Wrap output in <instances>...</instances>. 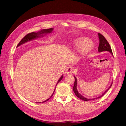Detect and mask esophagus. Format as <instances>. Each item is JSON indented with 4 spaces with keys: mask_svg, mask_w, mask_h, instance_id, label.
<instances>
[{
    "mask_svg": "<svg viewBox=\"0 0 126 126\" xmlns=\"http://www.w3.org/2000/svg\"><path fill=\"white\" fill-rule=\"evenodd\" d=\"M73 71H74V69H73V68H72V67H68L66 69V70H65V74L66 75H71L72 73H73Z\"/></svg>",
    "mask_w": 126,
    "mask_h": 126,
    "instance_id": "obj_1",
    "label": "esophagus"
}]
</instances>
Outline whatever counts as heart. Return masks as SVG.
<instances>
[{
  "label": "heart",
  "instance_id": "heart-1",
  "mask_svg": "<svg viewBox=\"0 0 126 126\" xmlns=\"http://www.w3.org/2000/svg\"><path fill=\"white\" fill-rule=\"evenodd\" d=\"M72 46L75 49H80L82 56H85L92 50L94 45L90 40L86 37H80L76 39L72 43Z\"/></svg>",
  "mask_w": 126,
  "mask_h": 126
}]
</instances>
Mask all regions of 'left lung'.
I'll return each instance as SVG.
<instances>
[{
    "label": "left lung",
    "mask_w": 126,
    "mask_h": 126,
    "mask_svg": "<svg viewBox=\"0 0 126 126\" xmlns=\"http://www.w3.org/2000/svg\"><path fill=\"white\" fill-rule=\"evenodd\" d=\"M98 35L99 39V47H98V52H102V51H108L112 55V56H113V54H112L111 47H110V45L108 43V42L107 41V40L105 38L104 36H103L101 35V34L98 33ZM74 77H75V82H74V87H73V88H72V89H73L74 93H75V94L76 96H77V97H78L80 99H81L82 100L86 101H89V100H94V99H98V98H100L102 97L106 93L107 91L110 88H111V87L112 86V82H111V85H110V86H109L108 88L101 95H100V96H99V97L94 98H87L85 97H83L82 94H81L78 92V91L77 88V78H76L75 76H74Z\"/></svg>",
    "instance_id": "obj_1"
}]
</instances>
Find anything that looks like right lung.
Wrapping results in <instances>:
<instances>
[{
  "label": "right lung",
  "mask_w": 126,
  "mask_h": 126,
  "mask_svg": "<svg viewBox=\"0 0 126 126\" xmlns=\"http://www.w3.org/2000/svg\"><path fill=\"white\" fill-rule=\"evenodd\" d=\"M53 30H54V28H49V29H42L41 30H40V31L38 32H31L30 33H28L27 35L26 36H25L23 38H22L21 39V40L19 43L18 45H17V47L20 46V45L24 44L26 43H27L28 41H32V40H34L35 39H37V38H41V37H43L44 36H45V35H46L47 34H48V33H51L53 31ZM63 75L62 76H61V77L59 79V80H58V81H57V84L56 85V87H55V88L54 89V92H53L52 94L51 95V96L49 97L48 99H47V100H46L44 101H43L42 102H45L46 101H47V100H48L49 99H50L52 96H53V94H54V92L55 91V89H56V86L58 84V83H59V82H60L63 79ZM37 103H41V102H37Z\"/></svg>",
  "instance_id": "add662e5"
}]
</instances>
